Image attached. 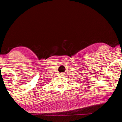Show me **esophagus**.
Segmentation results:
<instances>
[{
  "label": "esophagus",
  "mask_w": 122,
  "mask_h": 122,
  "mask_svg": "<svg viewBox=\"0 0 122 122\" xmlns=\"http://www.w3.org/2000/svg\"><path fill=\"white\" fill-rule=\"evenodd\" d=\"M63 73H61V76H63Z\"/></svg>",
  "instance_id": "1"
}]
</instances>
